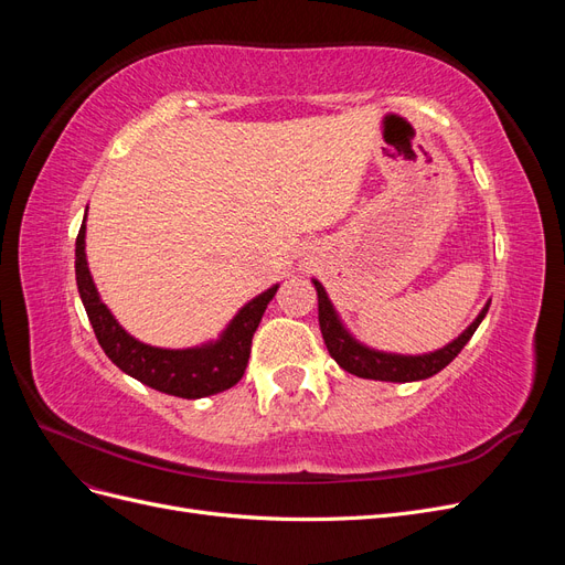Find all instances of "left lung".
I'll return each mask as SVG.
<instances>
[{
	"mask_svg": "<svg viewBox=\"0 0 565 565\" xmlns=\"http://www.w3.org/2000/svg\"><path fill=\"white\" fill-rule=\"evenodd\" d=\"M316 292H318V322L320 332L324 339V347H328L330 355L337 361L339 367L355 374V377L363 380H380V382H419L429 380L436 372H440L446 365L455 361V355L467 347V341L473 337L476 328L486 318L490 301L483 306L481 313L469 328L461 332L450 344H446L438 351L422 353V355H401V353H388L377 351L372 347H365L363 341H358L344 322H341L337 309L332 306L324 287L313 278Z\"/></svg>",
	"mask_w": 565,
	"mask_h": 565,
	"instance_id": "left-lung-1",
	"label": "left lung"
}]
</instances>
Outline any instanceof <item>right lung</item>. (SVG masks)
Returning <instances> with one entry per match:
<instances>
[{
	"instance_id": "right-lung-1",
	"label": "right lung",
	"mask_w": 565,
	"mask_h": 565,
	"mask_svg": "<svg viewBox=\"0 0 565 565\" xmlns=\"http://www.w3.org/2000/svg\"><path fill=\"white\" fill-rule=\"evenodd\" d=\"M84 241H87V214H84L75 243L77 289L100 349L106 351V355L119 370L150 388L188 401L214 396V393L226 391L243 380L249 361L252 337L256 328H259L268 301L276 297L280 285H273L259 297L247 301L233 316L218 339L207 341V344L191 349L150 347L131 337L115 320L108 306L100 301L87 264V252H84L87 243Z\"/></svg>"
}]
</instances>
